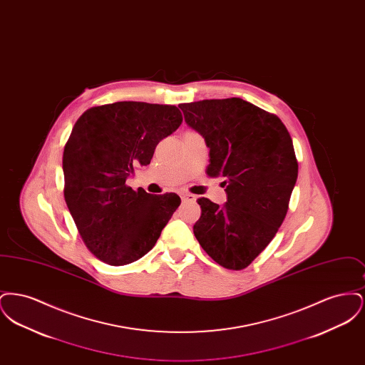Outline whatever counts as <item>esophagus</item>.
<instances>
[{
  "instance_id": "34e87169",
  "label": "esophagus",
  "mask_w": 365,
  "mask_h": 365,
  "mask_svg": "<svg viewBox=\"0 0 365 365\" xmlns=\"http://www.w3.org/2000/svg\"><path fill=\"white\" fill-rule=\"evenodd\" d=\"M180 197H182L183 202H194L195 201V195L190 194V192H182Z\"/></svg>"
}]
</instances>
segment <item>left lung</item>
<instances>
[{
	"mask_svg": "<svg viewBox=\"0 0 365 365\" xmlns=\"http://www.w3.org/2000/svg\"><path fill=\"white\" fill-rule=\"evenodd\" d=\"M209 148L207 174L226 187L223 207L198 198L197 241L227 269L246 268L282 226L298 176L293 140L277 115L242 98L180 104Z\"/></svg>",
	"mask_w": 365,
	"mask_h": 365,
	"instance_id": "left-lung-1",
	"label": "left lung"
}]
</instances>
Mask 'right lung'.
Listing matches in <instances>:
<instances>
[{
    "label": "right lung",
    "mask_w": 365,
    "mask_h": 365,
    "mask_svg": "<svg viewBox=\"0 0 365 365\" xmlns=\"http://www.w3.org/2000/svg\"><path fill=\"white\" fill-rule=\"evenodd\" d=\"M175 105L120 101L87 109L64 146V198L87 249L125 265L155 245L180 198L133 190L125 179L150 164L157 143L182 124Z\"/></svg>",
    "instance_id": "right-lung-1"
}]
</instances>
